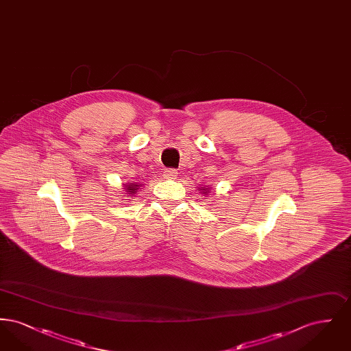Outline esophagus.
<instances>
[{
  "instance_id": "obj_1",
  "label": "esophagus",
  "mask_w": 351,
  "mask_h": 351,
  "mask_svg": "<svg viewBox=\"0 0 351 351\" xmlns=\"http://www.w3.org/2000/svg\"><path fill=\"white\" fill-rule=\"evenodd\" d=\"M163 178L167 180H173L178 178V172L175 169H166L163 173Z\"/></svg>"
}]
</instances>
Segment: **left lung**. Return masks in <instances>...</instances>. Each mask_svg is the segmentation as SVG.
<instances>
[{
	"label": "left lung",
	"instance_id": "1",
	"mask_svg": "<svg viewBox=\"0 0 351 351\" xmlns=\"http://www.w3.org/2000/svg\"><path fill=\"white\" fill-rule=\"evenodd\" d=\"M197 191H200L201 195L202 196H208V193L210 192V186H204V185H200V188H197Z\"/></svg>",
	"mask_w": 351,
	"mask_h": 351
}]
</instances>
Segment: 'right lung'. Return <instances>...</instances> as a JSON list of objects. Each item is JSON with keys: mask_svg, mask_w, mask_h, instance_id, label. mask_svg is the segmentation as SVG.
<instances>
[{"mask_svg": "<svg viewBox=\"0 0 351 351\" xmlns=\"http://www.w3.org/2000/svg\"><path fill=\"white\" fill-rule=\"evenodd\" d=\"M123 185V191H125V193L123 195H128V197L130 199L132 197V195H135L139 189H141V183H128V184H122Z\"/></svg>", "mask_w": 351, "mask_h": 351, "instance_id": "1", "label": "right lung"}]
</instances>
